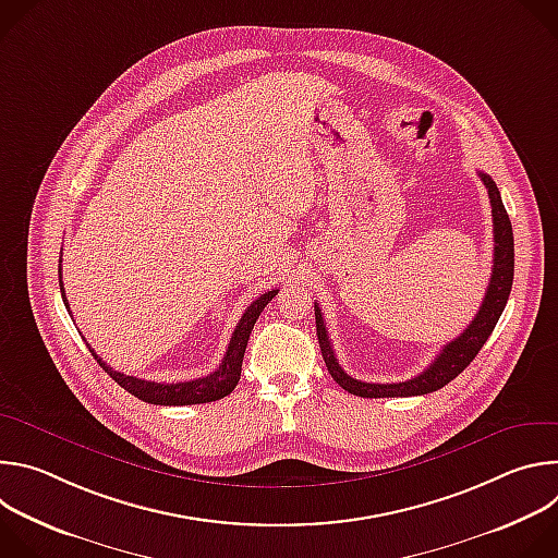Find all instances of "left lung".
<instances>
[{
  "instance_id": "1",
  "label": "left lung",
  "mask_w": 558,
  "mask_h": 558,
  "mask_svg": "<svg viewBox=\"0 0 558 558\" xmlns=\"http://www.w3.org/2000/svg\"><path fill=\"white\" fill-rule=\"evenodd\" d=\"M480 177L488 190L490 207H493V231H495L493 276L488 282L486 298H484L480 311H476L474 320L468 325V329L461 336H457L452 342H448L441 349V353L435 357V362L424 373H420L413 379L397 381V384H368V381H360V379L347 375L333 353L325 317H323V308L315 302V306H313L315 308V329H317V340H320L325 364H327L331 377L351 395H357V397H411V395H426V392L439 390L441 386L452 381L476 357V353L482 351V347L495 331L499 317L506 308L510 289H512L514 235H512V225H510L508 211L504 207L501 194L497 190V183L484 172H480Z\"/></svg>"
}]
</instances>
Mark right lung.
Instances as JSON below:
<instances>
[{
	"mask_svg": "<svg viewBox=\"0 0 558 558\" xmlns=\"http://www.w3.org/2000/svg\"><path fill=\"white\" fill-rule=\"evenodd\" d=\"M59 289H61V298L65 308L70 311V304L65 300L63 293V282H61V267H59ZM278 295V289H271L267 293H263L258 300H254L247 311L243 313L241 323H238L235 331L231 333L227 353L220 362V366L198 379H190V381H172V384H163V381H147V379H138L132 375H123L119 371H112L97 353L95 349H90L93 357L99 362V366L128 392H132L138 400L147 402V404H158V407H190V404H207V402H216L220 397L229 395L238 379H241V368H243V357H245V349H247V340L250 333L258 320V315L263 313V308L271 302V298ZM72 317V311H70Z\"/></svg>",
	"mask_w": 558,
	"mask_h": 558,
	"instance_id": "obj_1",
	"label": "right lung"
}]
</instances>
